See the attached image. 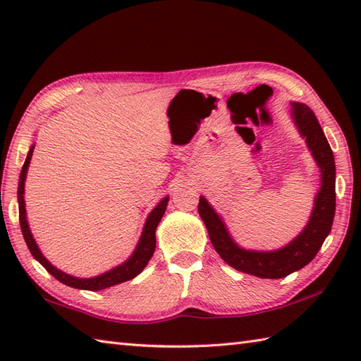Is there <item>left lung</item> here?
<instances>
[{
	"label": "left lung",
	"mask_w": 361,
	"mask_h": 361,
	"mask_svg": "<svg viewBox=\"0 0 361 361\" xmlns=\"http://www.w3.org/2000/svg\"><path fill=\"white\" fill-rule=\"evenodd\" d=\"M291 116L321 169V189L315 197V206H313L309 224L296 239L291 240L287 247L276 251L243 250L231 239L225 224L212 209L208 200L200 197V202H198V214L203 219L212 247L216 248L220 257L237 271L257 276V278L281 279L312 262L331 233L335 217L334 152L310 106L291 102Z\"/></svg>",
	"instance_id": "left-lung-1"
}]
</instances>
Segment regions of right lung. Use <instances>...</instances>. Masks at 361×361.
<instances>
[{
  "mask_svg": "<svg viewBox=\"0 0 361 361\" xmlns=\"http://www.w3.org/2000/svg\"><path fill=\"white\" fill-rule=\"evenodd\" d=\"M35 145L29 149V153L26 157L25 164L21 167V173H20V183H18V211H20V226H21V233L23 237H25L27 248L30 251V255H32L38 262H40L48 273H51L54 278L57 281H60L65 286H70L74 288H80V290H91V291H97V290H104V288H109L111 286H116V283L121 282H126L133 279L135 276L140 274L144 267L147 265V262L150 260V257L153 256V251H155V245H157V237H155V231H157V226L159 224V220L163 219L164 216V211H166V206L169 202V197L163 198L158 204L157 208L153 209L147 220H145V225L142 229V234H141V239L136 245V250L133 251V255L130 256L124 264H121L118 267H114L113 270L106 271L101 276H96V278H88V279H80V278H74L71 274H66L62 270H59V268L54 267L48 259H46L42 251L38 250L37 243L34 240L32 234H30V229L27 225V220H26V208H25V180H26V173H27V167L30 163V157H32V152H34Z\"/></svg>",
  "mask_w": 361,
  "mask_h": 361,
  "instance_id": "obj_1",
  "label": "right lung"
}]
</instances>
